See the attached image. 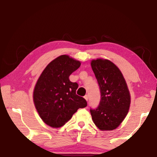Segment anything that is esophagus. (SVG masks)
<instances>
[{"mask_svg": "<svg viewBox=\"0 0 157 157\" xmlns=\"http://www.w3.org/2000/svg\"><path fill=\"white\" fill-rule=\"evenodd\" d=\"M84 98V99L86 100V101H88V99H89V96H88V95H86Z\"/></svg>", "mask_w": 157, "mask_h": 157, "instance_id": "34e87169", "label": "esophagus"}]
</instances>
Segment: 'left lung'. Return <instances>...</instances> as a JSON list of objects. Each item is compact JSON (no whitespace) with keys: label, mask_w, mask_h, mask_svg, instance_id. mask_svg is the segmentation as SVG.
I'll return each instance as SVG.
<instances>
[{"label":"left lung","mask_w":157,"mask_h":157,"mask_svg":"<svg viewBox=\"0 0 157 157\" xmlns=\"http://www.w3.org/2000/svg\"><path fill=\"white\" fill-rule=\"evenodd\" d=\"M92 70L100 86L101 100L95 109H91L92 120L102 131L116 129L127 115L131 96L125 79L117 66L102 58L93 59Z\"/></svg>","instance_id":"1"}]
</instances>
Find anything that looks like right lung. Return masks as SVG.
Wrapping results in <instances>:
<instances>
[{
	"label": "right lung",
	"mask_w": 157,
	"mask_h": 157,
	"mask_svg": "<svg viewBox=\"0 0 157 157\" xmlns=\"http://www.w3.org/2000/svg\"><path fill=\"white\" fill-rule=\"evenodd\" d=\"M80 65L79 61L68 55H60L50 62L39 76L33 101L40 118L48 126L61 127L79 108L86 107V100L76 94L78 84L69 79Z\"/></svg>",
	"instance_id": "obj_1"
}]
</instances>
